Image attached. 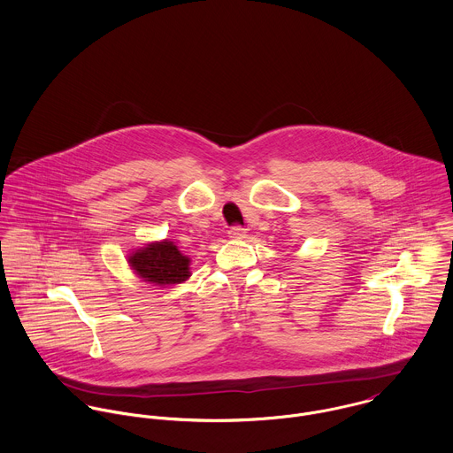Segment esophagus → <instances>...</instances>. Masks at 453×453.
I'll list each match as a JSON object with an SVG mask.
<instances>
[{
  "label": "esophagus",
  "instance_id": "34e87169",
  "mask_svg": "<svg viewBox=\"0 0 453 453\" xmlns=\"http://www.w3.org/2000/svg\"><path fill=\"white\" fill-rule=\"evenodd\" d=\"M246 234H248V230L242 228V226H232V228L228 230V237H230V239H244Z\"/></svg>",
  "mask_w": 453,
  "mask_h": 453
}]
</instances>
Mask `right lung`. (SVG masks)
I'll return each instance as SVG.
<instances>
[{
	"instance_id": "obj_1",
	"label": "right lung",
	"mask_w": 453,
	"mask_h": 453,
	"mask_svg": "<svg viewBox=\"0 0 453 453\" xmlns=\"http://www.w3.org/2000/svg\"><path fill=\"white\" fill-rule=\"evenodd\" d=\"M129 263L141 279L158 286L180 284L190 277V259L167 241L148 244L134 253Z\"/></svg>"
}]
</instances>
